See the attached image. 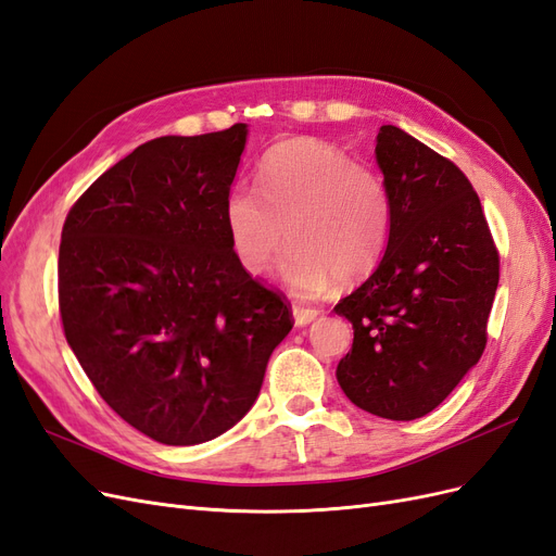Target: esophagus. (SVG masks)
Returning <instances> with one entry per match:
<instances>
[{
  "mask_svg": "<svg viewBox=\"0 0 556 556\" xmlns=\"http://www.w3.org/2000/svg\"><path fill=\"white\" fill-rule=\"evenodd\" d=\"M292 315H294V325H296V327H306V325H311L313 319L319 315V311L306 308V306H301V304H294V306H292Z\"/></svg>",
  "mask_w": 556,
  "mask_h": 556,
  "instance_id": "obj_1",
  "label": "esophagus"
}]
</instances>
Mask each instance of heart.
Instances as JSON below:
<instances>
[{
    "mask_svg": "<svg viewBox=\"0 0 556 556\" xmlns=\"http://www.w3.org/2000/svg\"><path fill=\"white\" fill-rule=\"evenodd\" d=\"M392 217L384 178L315 139L274 146L260 164L257 190L237 185L225 204L229 243L245 271L266 274L288 239L282 278L304 296L336 278L348 285L371 274Z\"/></svg>",
    "mask_w": 556,
    "mask_h": 556,
    "instance_id": "heart-1",
    "label": "heart"
}]
</instances>
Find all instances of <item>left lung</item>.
Here are the masks:
<instances>
[{
    "instance_id": "left-lung-1",
    "label": "left lung",
    "mask_w": 556,
    "mask_h": 556,
    "mask_svg": "<svg viewBox=\"0 0 556 556\" xmlns=\"http://www.w3.org/2000/svg\"><path fill=\"white\" fill-rule=\"evenodd\" d=\"M376 160L392 194V233L362 288L336 304L355 329L336 378L366 413L408 422L476 366L498 285V250L457 164L394 125Z\"/></svg>"
}]
</instances>
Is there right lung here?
Segmentation results:
<instances>
[{"label":"right lung","mask_w":556,"mask_h":556,"mask_svg":"<svg viewBox=\"0 0 556 556\" xmlns=\"http://www.w3.org/2000/svg\"><path fill=\"white\" fill-rule=\"evenodd\" d=\"M245 125L160 137L113 164L62 227L66 343L127 425L197 445L255 403L292 308L233 255L225 204Z\"/></svg>","instance_id":"add662e5"}]
</instances>
